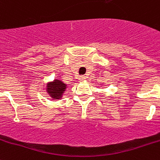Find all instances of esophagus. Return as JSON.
Wrapping results in <instances>:
<instances>
[{"mask_svg": "<svg viewBox=\"0 0 160 160\" xmlns=\"http://www.w3.org/2000/svg\"><path fill=\"white\" fill-rule=\"evenodd\" d=\"M79 80H80V81H84V80H86V76H80V78H79Z\"/></svg>", "mask_w": 160, "mask_h": 160, "instance_id": "1", "label": "esophagus"}]
</instances>
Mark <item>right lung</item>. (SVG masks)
Returning a JSON list of instances; mask_svg holds the SVG:
<instances>
[{
  "mask_svg": "<svg viewBox=\"0 0 160 160\" xmlns=\"http://www.w3.org/2000/svg\"><path fill=\"white\" fill-rule=\"evenodd\" d=\"M67 84L62 80L55 79L53 81H51L47 84L46 91L49 93L51 98L60 99L62 98V94L67 88Z\"/></svg>",
  "mask_w": 160,
  "mask_h": 160,
  "instance_id": "right-lung-1",
  "label": "right lung"
}]
</instances>
